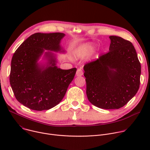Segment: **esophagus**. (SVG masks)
I'll return each instance as SVG.
<instances>
[{
  "label": "esophagus",
  "instance_id": "34e87169",
  "mask_svg": "<svg viewBox=\"0 0 150 150\" xmlns=\"http://www.w3.org/2000/svg\"><path fill=\"white\" fill-rule=\"evenodd\" d=\"M83 71L82 70V69H78V70H77V71H76V76H82V75H83Z\"/></svg>",
  "mask_w": 150,
  "mask_h": 150
}]
</instances>
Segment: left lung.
Returning a JSON list of instances; mask_svg holds the SVG:
<instances>
[{"label":"left lung","instance_id":"obj_1","mask_svg":"<svg viewBox=\"0 0 150 150\" xmlns=\"http://www.w3.org/2000/svg\"><path fill=\"white\" fill-rule=\"evenodd\" d=\"M109 52L83 67L89 101L104 109H118L131 100L140 85L141 63L132 43L109 37Z\"/></svg>","mask_w":150,"mask_h":150}]
</instances>
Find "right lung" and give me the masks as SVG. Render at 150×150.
<instances>
[{
	"mask_svg": "<svg viewBox=\"0 0 150 150\" xmlns=\"http://www.w3.org/2000/svg\"><path fill=\"white\" fill-rule=\"evenodd\" d=\"M65 34L37 33L26 39L14 53L11 61L10 84L16 99L27 108L37 111L49 110L65 96L76 68H58L49 52L51 66L40 68L37 63L45 49L60 51Z\"/></svg>",
	"mask_w": 150,
	"mask_h": 150,
	"instance_id": "obj_1",
	"label": "right lung"
}]
</instances>
